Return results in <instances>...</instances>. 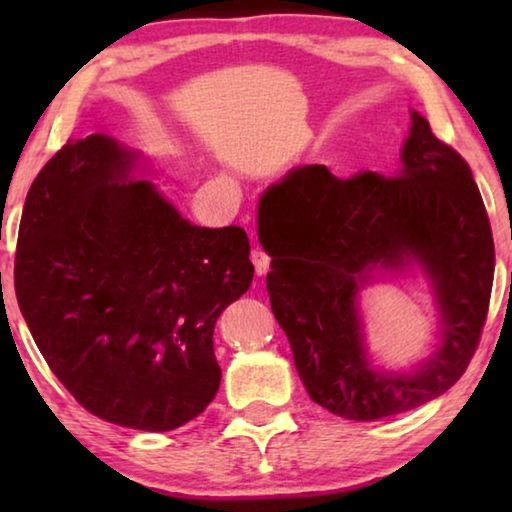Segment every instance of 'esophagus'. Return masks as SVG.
Wrapping results in <instances>:
<instances>
[{"mask_svg": "<svg viewBox=\"0 0 512 512\" xmlns=\"http://www.w3.org/2000/svg\"><path fill=\"white\" fill-rule=\"evenodd\" d=\"M250 259H253V266H255V273L257 275H266L268 273V266H271V255H268L266 250L253 248V253H250Z\"/></svg>", "mask_w": 512, "mask_h": 512, "instance_id": "obj_1", "label": "esophagus"}]
</instances>
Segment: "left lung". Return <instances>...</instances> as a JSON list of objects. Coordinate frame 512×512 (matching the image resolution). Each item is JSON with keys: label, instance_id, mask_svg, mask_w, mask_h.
Returning <instances> with one entry per match:
<instances>
[{"label": "left lung", "instance_id": "obj_1", "mask_svg": "<svg viewBox=\"0 0 512 512\" xmlns=\"http://www.w3.org/2000/svg\"><path fill=\"white\" fill-rule=\"evenodd\" d=\"M411 119L393 178H336L307 164L262 196L273 314L311 400L348 420L388 418L443 395L470 366L488 316L495 244L472 169L427 119ZM411 261L437 291L444 343L411 373L375 371L362 348L358 289L375 267Z\"/></svg>", "mask_w": 512, "mask_h": 512}]
</instances>
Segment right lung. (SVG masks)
<instances>
[{
	"label": "right lung",
	"instance_id": "add662e5",
	"mask_svg": "<svg viewBox=\"0 0 512 512\" xmlns=\"http://www.w3.org/2000/svg\"><path fill=\"white\" fill-rule=\"evenodd\" d=\"M108 135L67 144L33 180L15 253V296L33 341L97 418L171 431L221 384L214 325L253 282L248 235L198 228Z\"/></svg>",
	"mask_w": 512,
	"mask_h": 512
}]
</instances>
